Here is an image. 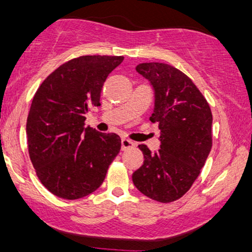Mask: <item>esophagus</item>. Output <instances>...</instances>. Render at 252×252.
Listing matches in <instances>:
<instances>
[{"mask_svg":"<svg viewBox=\"0 0 252 252\" xmlns=\"http://www.w3.org/2000/svg\"><path fill=\"white\" fill-rule=\"evenodd\" d=\"M135 146V144L133 141L129 140V139L123 138L121 139V150L123 151H127V150H131Z\"/></svg>","mask_w":252,"mask_h":252,"instance_id":"obj_1","label":"esophagus"}]
</instances>
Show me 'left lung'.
Here are the masks:
<instances>
[{
	"mask_svg": "<svg viewBox=\"0 0 252 252\" xmlns=\"http://www.w3.org/2000/svg\"><path fill=\"white\" fill-rule=\"evenodd\" d=\"M138 73L154 89L150 120L159 124L160 150L139 145L144 164L132 175L147 197L169 203L187 192L206 163L213 146V114L209 104L185 73L164 63H142Z\"/></svg>",
	"mask_w": 252,
	"mask_h": 252,
	"instance_id": "8db88e82",
	"label": "left lung"
}]
</instances>
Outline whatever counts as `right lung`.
Returning a JSON list of instances; mask_svg holds the SVG:
<instances>
[{
	"mask_svg": "<svg viewBox=\"0 0 252 252\" xmlns=\"http://www.w3.org/2000/svg\"><path fill=\"white\" fill-rule=\"evenodd\" d=\"M123 56H80L40 84L27 120L29 157L42 185L56 196L78 200L100 187L120 152L116 133L85 127L86 114L100 106L107 76Z\"/></svg>",
	"mask_w": 252,
	"mask_h": 252,
	"instance_id": "right-lung-1",
	"label": "right lung"
}]
</instances>
